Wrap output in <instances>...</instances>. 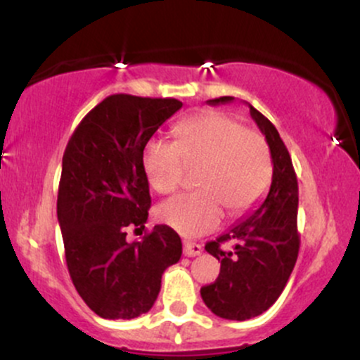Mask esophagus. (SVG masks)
Instances as JSON below:
<instances>
[{"label":"esophagus","instance_id":"34e87169","mask_svg":"<svg viewBox=\"0 0 360 360\" xmlns=\"http://www.w3.org/2000/svg\"><path fill=\"white\" fill-rule=\"evenodd\" d=\"M183 247H184L186 257H196V255H200L201 250H203V247H201L200 243H194V242H189V240H184Z\"/></svg>","mask_w":360,"mask_h":360}]
</instances>
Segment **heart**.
<instances>
[{"label": "heart", "mask_w": 360, "mask_h": 360, "mask_svg": "<svg viewBox=\"0 0 360 360\" xmlns=\"http://www.w3.org/2000/svg\"><path fill=\"white\" fill-rule=\"evenodd\" d=\"M147 181L159 194L181 188L184 169L196 171L200 191L159 206L164 225L184 237L217 229L223 210L237 218L260 203L269 189L272 159L266 137L221 111H201L181 122L174 143L150 140L143 148Z\"/></svg>", "instance_id": "1"}]
</instances>
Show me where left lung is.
Segmentation results:
<instances>
[{
    "mask_svg": "<svg viewBox=\"0 0 360 360\" xmlns=\"http://www.w3.org/2000/svg\"><path fill=\"white\" fill-rule=\"evenodd\" d=\"M230 101L232 96H221L208 103ZM250 115L271 148V189L254 213L206 243V252L221 260V267L217 281L201 288V298L214 315L238 321L257 316L276 303L300 252L298 179L291 155L269 120L254 106ZM230 240L236 247L223 251L221 243Z\"/></svg>",
    "mask_w": 360,
    "mask_h": 360,
    "instance_id": "1",
    "label": "left lung"
}]
</instances>
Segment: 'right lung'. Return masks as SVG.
<instances>
[{
	"label": "right lung",
	"instance_id": "add662e5",
	"mask_svg": "<svg viewBox=\"0 0 360 360\" xmlns=\"http://www.w3.org/2000/svg\"><path fill=\"white\" fill-rule=\"evenodd\" d=\"M183 103L111 94L81 120L62 157L57 218L74 288L98 316L131 320L154 307L160 279L183 254L171 226L142 240L150 208L142 154L157 128Z\"/></svg>",
	"mask_w": 360,
	"mask_h": 360
}]
</instances>
